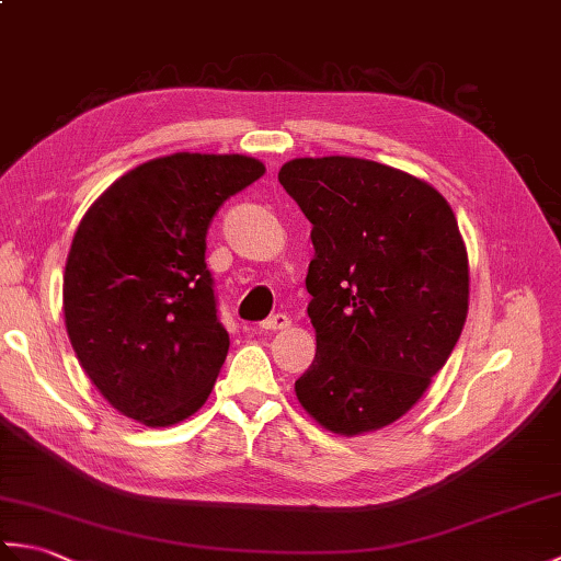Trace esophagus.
<instances>
[{
  "instance_id": "obj_1",
  "label": "esophagus",
  "mask_w": 561,
  "mask_h": 561,
  "mask_svg": "<svg viewBox=\"0 0 561 561\" xmlns=\"http://www.w3.org/2000/svg\"><path fill=\"white\" fill-rule=\"evenodd\" d=\"M291 325V320L284 316V313H277V316H272V318H267V320H262L260 323V330H265V332H277V330H287Z\"/></svg>"
}]
</instances>
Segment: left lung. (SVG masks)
<instances>
[{
    "mask_svg": "<svg viewBox=\"0 0 561 561\" xmlns=\"http://www.w3.org/2000/svg\"><path fill=\"white\" fill-rule=\"evenodd\" d=\"M279 183L313 224L306 289L316 359L296 380L301 408L340 436L408 414L468 318V248L446 197L392 165L291 159Z\"/></svg>",
    "mask_w": 561,
    "mask_h": 561,
    "instance_id": "left-lung-1",
    "label": "left lung"
}]
</instances>
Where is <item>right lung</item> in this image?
I'll return each instance as SVG.
<instances>
[{
  "label": "right lung",
  "mask_w": 561,
  "mask_h": 561,
  "mask_svg": "<svg viewBox=\"0 0 561 561\" xmlns=\"http://www.w3.org/2000/svg\"><path fill=\"white\" fill-rule=\"evenodd\" d=\"M265 173L243 153L151 159L105 190L77 226L62 311L83 374L113 408L171 426L207 402L229 332L205 262L226 199Z\"/></svg>",
  "instance_id": "right-lung-1"
}]
</instances>
